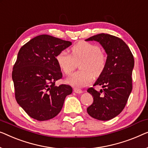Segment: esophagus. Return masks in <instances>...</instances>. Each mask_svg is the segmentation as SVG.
Wrapping results in <instances>:
<instances>
[{
    "label": "esophagus",
    "mask_w": 148,
    "mask_h": 148,
    "mask_svg": "<svg viewBox=\"0 0 148 148\" xmlns=\"http://www.w3.org/2000/svg\"><path fill=\"white\" fill-rule=\"evenodd\" d=\"M74 92H75L76 93H78V94H80L82 93V90L80 89H77V88H75L74 89Z\"/></svg>",
    "instance_id": "34e87169"
}]
</instances>
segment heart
<instances>
[{"instance_id":"obj_1","label":"heart","mask_w":148,"mask_h":148,"mask_svg":"<svg viewBox=\"0 0 148 148\" xmlns=\"http://www.w3.org/2000/svg\"><path fill=\"white\" fill-rule=\"evenodd\" d=\"M81 70L72 74L67 82L75 87H83L90 85L93 76L99 77L106 66L107 56L99 46L86 41H80L71 48V55L61 51L56 56V61L64 73L69 75L75 69L76 63L80 61Z\"/></svg>"}]
</instances>
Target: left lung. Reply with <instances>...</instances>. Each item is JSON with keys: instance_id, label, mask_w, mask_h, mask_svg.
<instances>
[{"instance_id": "1", "label": "left lung", "mask_w": 148, "mask_h": 148, "mask_svg": "<svg viewBox=\"0 0 148 148\" xmlns=\"http://www.w3.org/2000/svg\"><path fill=\"white\" fill-rule=\"evenodd\" d=\"M85 40L99 42L108 55L106 68L93 85L103 89H87L93 102L87 111L98 120H110L123 111L132 92L134 56L125 42L115 36L101 33Z\"/></svg>"}]
</instances>
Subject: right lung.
<instances>
[{
    "label": "right lung",
    "instance_id": "add662e5",
    "mask_svg": "<svg viewBox=\"0 0 148 148\" xmlns=\"http://www.w3.org/2000/svg\"><path fill=\"white\" fill-rule=\"evenodd\" d=\"M71 42L48 35L32 38L18 51L12 78L15 99L32 118L46 121L59 114L70 85H55L63 77L56 56L71 45Z\"/></svg>",
    "mask_w": 148,
    "mask_h": 148
}]
</instances>
